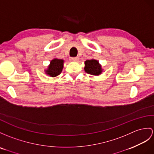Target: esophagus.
<instances>
[{
    "label": "esophagus",
    "mask_w": 154,
    "mask_h": 154,
    "mask_svg": "<svg viewBox=\"0 0 154 154\" xmlns=\"http://www.w3.org/2000/svg\"><path fill=\"white\" fill-rule=\"evenodd\" d=\"M70 60L71 61H78L79 60V57H70Z\"/></svg>",
    "instance_id": "34e87169"
}]
</instances>
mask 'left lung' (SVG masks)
I'll return each instance as SVG.
<instances>
[{
  "instance_id": "1",
  "label": "left lung",
  "mask_w": 154,
  "mask_h": 154,
  "mask_svg": "<svg viewBox=\"0 0 154 154\" xmlns=\"http://www.w3.org/2000/svg\"><path fill=\"white\" fill-rule=\"evenodd\" d=\"M85 71L88 74L91 75H99L102 72L101 66L99 64V62L95 59L87 60L85 62Z\"/></svg>"
}]
</instances>
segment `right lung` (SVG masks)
<instances>
[{"instance_id": "obj_1", "label": "right lung", "mask_w": 154, "mask_h": 154, "mask_svg": "<svg viewBox=\"0 0 154 154\" xmlns=\"http://www.w3.org/2000/svg\"><path fill=\"white\" fill-rule=\"evenodd\" d=\"M63 68V60L54 59L50 62V65L46 70V74L51 77L58 76Z\"/></svg>"}]
</instances>
